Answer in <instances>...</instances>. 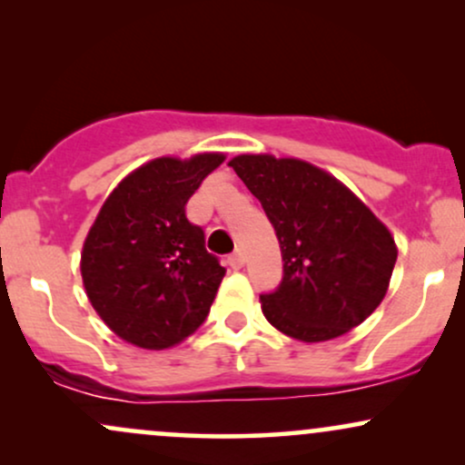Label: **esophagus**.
<instances>
[{
  "instance_id": "1",
  "label": "esophagus",
  "mask_w": 465,
  "mask_h": 465,
  "mask_svg": "<svg viewBox=\"0 0 465 465\" xmlns=\"http://www.w3.org/2000/svg\"><path fill=\"white\" fill-rule=\"evenodd\" d=\"M227 262H229V266H232V269H236V271L242 269V266H244V255L240 253V251H236V253L229 255Z\"/></svg>"
}]
</instances>
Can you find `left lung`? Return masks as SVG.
I'll use <instances>...</instances> for the list:
<instances>
[{
  "mask_svg": "<svg viewBox=\"0 0 465 465\" xmlns=\"http://www.w3.org/2000/svg\"><path fill=\"white\" fill-rule=\"evenodd\" d=\"M262 203L280 240L284 277L260 297L273 328L303 343L343 336L385 300L398 247L348 185L295 157L238 154L229 162Z\"/></svg>",
  "mask_w": 465,
  "mask_h": 465,
  "instance_id": "1",
  "label": "left lung"
}]
</instances>
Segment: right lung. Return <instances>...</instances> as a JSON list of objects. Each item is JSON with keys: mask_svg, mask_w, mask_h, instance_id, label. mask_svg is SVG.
I'll return each instance as SVG.
<instances>
[{"mask_svg": "<svg viewBox=\"0 0 465 465\" xmlns=\"http://www.w3.org/2000/svg\"><path fill=\"white\" fill-rule=\"evenodd\" d=\"M223 153L157 157L126 174L100 207L80 253L83 286L122 341L168 350L199 330L225 277L185 216Z\"/></svg>", "mask_w": 465, "mask_h": 465, "instance_id": "add662e5", "label": "right lung"}]
</instances>
